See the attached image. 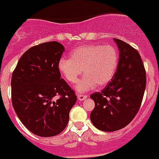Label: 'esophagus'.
Listing matches in <instances>:
<instances>
[{
    "label": "esophagus",
    "mask_w": 159,
    "mask_h": 159,
    "mask_svg": "<svg viewBox=\"0 0 159 159\" xmlns=\"http://www.w3.org/2000/svg\"><path fill=\"white\" fill-rule=\"evenodd\" d=\"M77 97H78L79 101H84V100H85L87 98V95H84V94H78Z\"/></svg>",
    "instance_id": "1"
}]
</instances>
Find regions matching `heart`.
<instances>
[{"label":"heart","mask_w":159,"mask_h":159,"mask_svg":"<svg viewBox=\"0 0 159 159\" xmlns=\"http://www.w3.org/2000/svg\"><path fill=\"white\" fill-rule=\"evenodd\" d=\"M119 61L116 48L112 45L88 44L76 48L70 58H62L58 70L70 84H75L82 75L84 77L76 85L79 92L104 86L115 75Z\"/></svg>","instance_id":"b5f03b06"}]
</instances>
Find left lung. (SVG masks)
<instances>
[{
    "mask_svg": "<svg viewBox=\"0 0 159 159\" xmlns=\"http://www.w3.org/2000/svg\"><path fill=\"white\" fill-rule=\"evenodd\" d=\"M120 51L116 72L101 92L90 95L95 107L90 120L97 129L115 132L137 115L146 89V71L138 50L114 39Z\"/></svg>",
    "mask_w": 159,
    "mask_h": 159,
    "instance_id": "obj_1",
    "label": "left lung"
}]
</instances>
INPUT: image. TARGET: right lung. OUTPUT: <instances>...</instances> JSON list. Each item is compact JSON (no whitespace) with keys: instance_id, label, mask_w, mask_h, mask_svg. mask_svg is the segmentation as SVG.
<instances>
[{"instance_id":"obj_1","label":"right lung","mask_w":159,"mask_h":159,"mask_svg":"<svg viewBox=\"0 0 159 159\" xmlns=\"http://www.w3.org/2000/svg\"><path fill=\"white\" fill-rule=\"evenodd\" d=\"M64 51L55 41L36 45L22 54L12 73L13 108L22 124L39 137L61 133L77 101L58 70Z\"/></svg>"}]
</instances>
